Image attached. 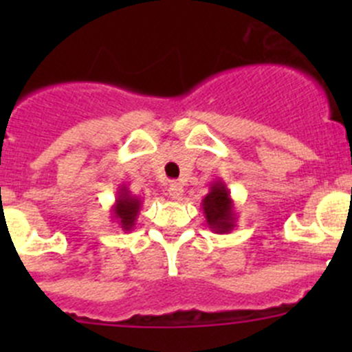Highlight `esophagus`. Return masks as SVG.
<instances>
[{"label": "esophagus", "mask_w": 352, "mask_h": 352, "mask_svg": "<svg viewBox=\"0 0 352 352\" xmlns=\"http://www.w3.org/2000/svg\"><path fill=\"white\" fill-rule=\"evenodd\" d=\"M168 194H170V197L175 199V201H180V199H182V196H184L182 184H180V182H172V184H170V186H168Z\"/></svg>", "instance_id": "34e87169"}]
</instances>
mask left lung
Segmentation results:
<instances>
[{
	"mask_svg": "<svg viewBox=\"0 0 352 352\" xmlns=\"http://www.w3.org/2000/svg\"><path fill=\"white\" fill-rule=\"evenodd\" d=\"M201 208L211 232L225 235V233H232V230L236 226L235 202L223 180L218 179L211 184L209 192L202 199Z\"/></svg>",
	"mask_w": 352,
	"mask_h": 352,
	"instance_id": "left-lung-1",
	"label": "left lung"
}]
</instances>
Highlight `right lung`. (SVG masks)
Here are the masks:
<instances>
[{"label":"right lung","instance_id":"right-lung-1","mask_svg":"<svg viewBox=\"0 0 352 352\" xmlns=\"http://www.w3.org/2000/svg\"><path fill=\"white\" fill-rule=\"evenodd\" d=\"M141 206H143V201L141 197L133 196L127 189L126 184L119 187L117 190L116 202L112 206V219L116 225H119V228L122 230L124 233L131 232L136 225L138 214L141 211Z\"/></svg>","mask_w":352,"mask_h":352}]
</instances>
